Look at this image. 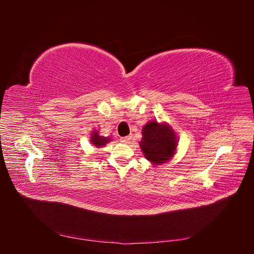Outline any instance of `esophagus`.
<instances>
[{"label":"esophagus","instance_id":"esophagus-1","mask_svg":"<svg viewBox=\"0 0 254 254\" xmlns=\"http://www.w3.org/2000/svg\"><path fill=\"white\" fill-rule=\"evenodd\" d=\"M130 140H131V137L130 136H125V137H121V142L123 143H129Z\"/></svg>","mask_w":254,"mask_h":254}]
</instances>
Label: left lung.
Here are the masks:
<instances>
[{
	"label": "left lung",
	"instance_id": "1",
	"mask_svg": "<svg viewBox=\"0 0 254 254\" xmlns=\"http://www.w3.org/2000/svg\"><path fill=\"white\" fill-rule=\"evenodd\" d=\"M140 147L145 158L152 164L170 161L177 149V136L170 125L150 121L143 127Z\"/></svg>",
	"mask_w": 254,
	"mask_h": 254
}]
</instances>
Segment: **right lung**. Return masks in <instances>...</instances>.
I'll list each match as a JSON object with an SVG mask.
<instances>
[{"label":"right lung","instance_id":"right-lung-1","mask_svg":"<svg viewBox=\"0 0 254 254\" xmlns=\"http://www.w3.org/2000/svg\"><path fill=\"white\" fill-rule=\"evenodd\" d=\"M91 143L93 144L96 147H102V146H105L107 143L110 142V137H105L99 135L96 130H94L91 134Z\"/></svg>","mask_w":254,"mask_h":254}]
</instances>
